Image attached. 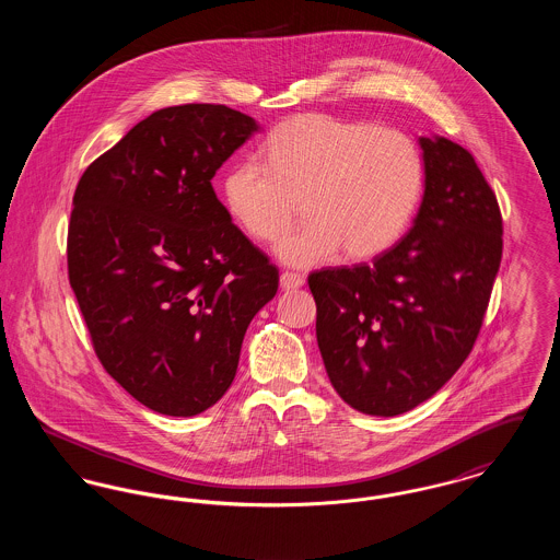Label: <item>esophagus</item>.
<instances>
[{
  "instance_id": "1",
  "label": "esophagus",
  "mask_w": 560,
  "mask_h": 560,
  "mask_svg": "<svg viewBox=\"0 0 560 560\" xmlns=\"http://www.w3.org/2000/svg\"><path fill=\"white\" fill-rule=\"evenodd\" d=\"M302 285H304V277L300 272H292V270L281 272V288L283 290H298Z\"/></svg>"
}]
</instances>
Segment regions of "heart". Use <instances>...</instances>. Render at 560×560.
I'll return each instance as SVG.
<instances>
[{
	"mask_svg": "<svg viewBox=\"0 0 560 560\" xmlns=\"http://www.w3.org/2000/svg\"><path fill=\"white\" fill-rule=\"evenodd\" d=\"M422 183V155L407 133L304 113L268 132L260 161L231 165L222 192L241 229L265 243L288 233L300 203L308 222L277 252L288 265L313 267L338 249L347 260L388 249L416 212Z\"/></svg>",
	"mask_w": 560,
	"mask_h": 560,
	"instance_id": "b5f03b06",
	"label": "heart"
}]
</instances>
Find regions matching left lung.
I'll use <instances>...</instances> for the list:
<instances>
[{
	"label": "left lung",
	"instance_id": "8db88e82",
	"mask_svg": "<svg viewBox=\"0 0 560 560\" xmlns=\"http://www.w3.org/2000/svg\"><path fill=\"white\" fill-rule=\"evenodd\" d=\"M420 144L427 188L411 231L372 265L308 275L327 375L370 416L413 409L462 368L502 262V212L475 158L447 138Z\"/></svg>",
	"mask_w": 560,
	"mask_h": 560
}]
</instances>
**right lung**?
I'll list each match as a JSON object with an SVG mask.
<instances>
[{
    "mask_svg": "<svg viewBox=\"0 0 560 560\" xmlns=\"http://www.w3.org/2000/svg\"><path fill=\"white\" fill-rule=\"evenodd\" d=\"M224 105L161 108L92 161L73 195L69 283L108 375L176 418L229 390L279 270L218 201V167L256 132Z\"/></svg>",
    "mask_w": 560,
    "mask_h": 560,
    "instance_id": "1",
    "label": "right lung"
}]
</instances>
